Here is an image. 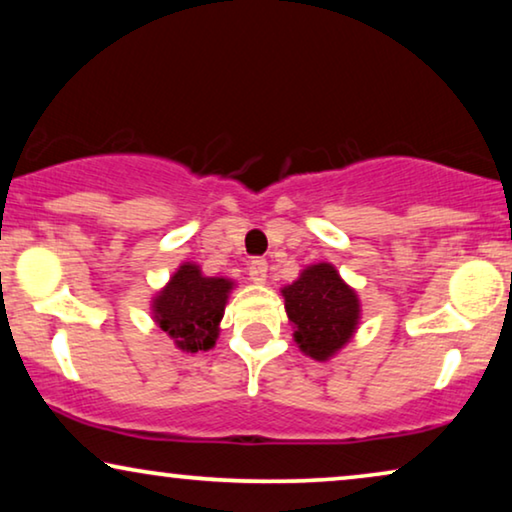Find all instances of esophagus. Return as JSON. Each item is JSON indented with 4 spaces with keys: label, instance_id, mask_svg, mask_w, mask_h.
Wrapping results in <instances>:
<instances>
[{
    "label": "esophagus",
    "instance_id": "obj_1",
    "mask_svg": "<svg viewBox=\"0 0 512 512\" xmlns=\"http://www.w3.org/2000/svg\"><path fill=\"white\" fill-rule=\"evenodd\" d=\"M249 277L254 284H265V279H268V261L254 258V261L249 263Z\"/></svg>",
    "mask_w": 512,
    "mask_h": 512
}]
</instances>
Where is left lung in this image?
<instances>
[{"mask_svg": "<svg viewBox=\"0 0 512 512\" xmlns=\"http://www.w3.org/2000/svg\"><path fill=\"white\" fill-rule=\"evenodd\" d=\"M282 296L293 340L314 361H331L361 324V300L333 263L307 265Z\"/></svg>", "mask_w": 512, "mask_h": 512, "instance_id": "1", "label": "left lung"}]
</instances>
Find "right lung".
I'll list each match as a JSON object with an SVG mask.
<instances>
[{"mask_svg":"<svg viewBox=\"0 0 512 512\" xmlns=\"http://www.w3.org/2000/svg\"><path fill=\"white\" fill-rule=\"evenodd\" d=\"M235 282L202 275L193 261L181 263L151 298V319L186 354L209 352L221 333V319Z\"/></svg>","mask_w":512,"mask_h":512,"instance_id":"add662e5","label":"right lung"}]
</instances>
